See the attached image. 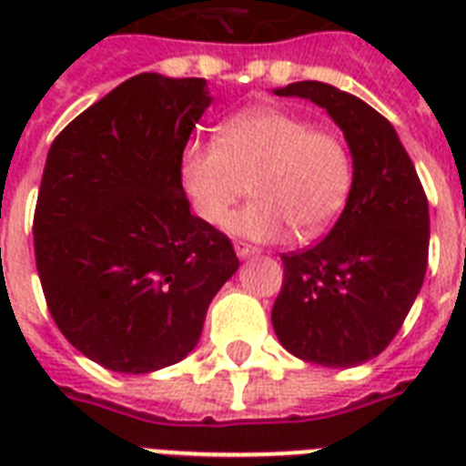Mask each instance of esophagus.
Wrapping results in <instances>:
<instances>
[{
	"label": "esophagus",
	"instance_id": "esophagus-1",
	"mask_svg": "<svg viewBox=\"0 0 466 466\" xmlns=\"http://www.w3.org/2000/svg\"><path fill=\"white\" fill-rule=\"evenodd\" d=\"M234 251H237L239 258H248V256L258 254V248L248 247V244H244V241H237V244H234Z\"/></svg>",
	"mask_w": 466,
	"mask_h": 466
}]
</instances>
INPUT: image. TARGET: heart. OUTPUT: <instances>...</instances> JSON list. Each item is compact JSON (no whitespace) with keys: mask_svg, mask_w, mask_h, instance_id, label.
<instances>
[{"mask_svg":"<svg viewBox=\"0 0 466 466\" xmlns=\"http://www.w3.org/2000/svg\"><path fill=\"white\" fill-rule=\"evenodd\" d=\"M181 181L208 225H222L251 181L256 200L229 219L234 234L273 239L290 225L299 239H311L346 208L353 159L331 130L280 108H251L227 120L219 142L183 147Z\"/></svg>","mask_w":466,"mask_h":466,"instance_id":"b5f03b06","label":"heart"}]
</instances>
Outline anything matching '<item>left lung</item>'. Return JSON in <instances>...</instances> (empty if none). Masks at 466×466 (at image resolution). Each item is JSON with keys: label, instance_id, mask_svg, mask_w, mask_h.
Wrapping results in <instances>:
<instances>
[{"label": "left lung", "instance_id": "8db88e82", "mask_svg": "<svg viewBox=\"0 0 466 466\" xmlns=\"http://www.w3.org/2000/svg\"><path fill=\"white\" fill-rule=\"evenodd\" d=\"M276 94L326 108L353 157V188L324 239L280 256L273 329L299 360L355 368L390 346L423 285L426 190L397 130L372 106L324 82H295Z\"/></svg>", "mask_w": 466, "mask_h": 466}]
</instances>
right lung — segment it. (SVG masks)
<instances>
[{"mask_svg":"<svg viewBox=\"0 0 466 466\" xmlns=\"http://www.w3.org/2000/svg\"><path fill=\"white\" fill-rule=\"evenodd\" d=\"M205 79L145 72L79 113L47 152L33 215L47 309L89 360L147 375L196 348L232 241L190 215L181 155Z\"/></svg>","mask_w":466,"mask_h":466,"instance_id":"right-lung-1","label":"right lung"}]
</instances>
